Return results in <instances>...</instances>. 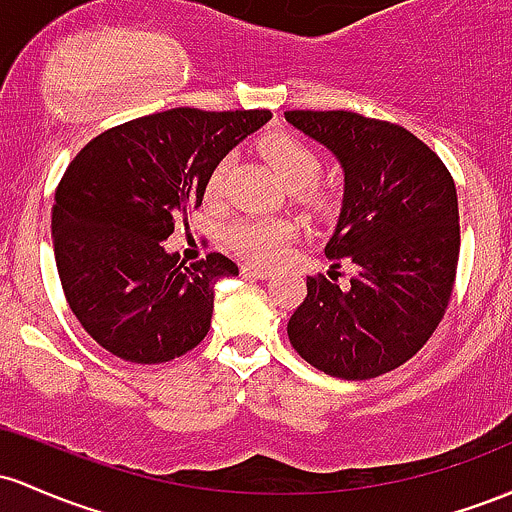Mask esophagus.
<instances>
[{
    "instance_id": "34e87169",
    "label": "esophagus",
    "mask_w": 512,
    "mask_h": 512,
    "mask_svg": "<svg viewBox=\"0 0 512 512\" xmlns=\"http://www.w3.org/2000/svg\"><path fill=\"white\" fill-rule=\"evenodd\" d=\"M241 273L249 275V278H258V280L273 278L271 268H261V266H241Z\"/></svg>"
}]
</instances>
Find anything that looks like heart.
Listing matches in <instances>:
<instances>
[{"label": "heart", "instance_id": "1", "mask_svg": "<svg viewBox=\"0 0 512 512\" xmlns=\"http://www.w3.org/2000/svg\"><path fill=\"white\" fill-rule=\"evenodd\" d=\"M258 149L278 171L287 188L297 191V195L309 203H324L326 193L314 183L321 171V154L309 142L292 135V132L278 130L263 135ZM227 171L229 154L210 166L203 183V198L208 203H217L225 193ZM295 234L297 225L287 217H237L222 229V241L234 256L263 266V263H271L283 254L285 246L295 239Z\"/></svg>", "mask_w": 512, "mask_h": 512}]
</instances>
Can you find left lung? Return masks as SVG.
<instances>
[{
	"instance_id": "8db88e82",
	"label": "left lung",
	"mask_w": 512,
	"mask_h": 512,
	"mask_svg": "<svg viewBox=\"0 0 512 512\" xmlns=\"http://www.w3.org/2000/svg\"><path fill=\"white\" fill-rule=\"evenodd\" d=\"M287 123L338 157L341 217L324 254L353 268L350 285L309 275L287 321L292 348L338 380L404 365L445 317L459 261L452 174L413 132L350 111H285Z\"/></svg>"
}]
</instances>
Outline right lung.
I'll return each mask as SVG.
<instances>
[{
  "label": "right lung",
  "mask_w": 512,
  "mask_h": 512,
  "mask_svg": "<svg viewBox=\"0 0 512 512\" xmlns=\"http://www.w3.org/2000/svg\"><path fill=\"white\" fill-rule=\"evenodd\" d=\"M271 111L171 108L101 132L57 183L55 261L84 331L130 363H169L208 336L222 254L181 261L164 239L203 203L210 166Z\"/></svg>",
  "instance_id": "obj_1"
}]
</instances>
